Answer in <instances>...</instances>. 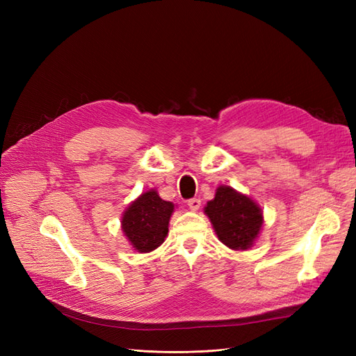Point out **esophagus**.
I'll return each instance as SVG.
<instances>
[{
  "label": "esophagus",
  "mask_w": 356,
  "mask_h": 356,
  "mask_svg": "<svg viewBox=\"0 0 356 356\" xmlns=\"http://www.w3.org/2000/svg\"><path fill=\"white\" fill-rule=\"evenodd\" d=\"M187 204H188V208L191 209V211H197L199 208H200V199H190L188 202H187Z\"/></svg>",
  "instance_id": "34e87169"
}]
</instances>
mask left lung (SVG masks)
Returning <instances> with one entry per match:
<instances>
[{
    "label": "left lung",
    "mask_w": 356,
    "mask_h": 356,
    "mask_svg": "<svg viewBox=\"0 0 356 356\" xmlns=\"http://www.w3.org/2000/svg\"><path fill=\"white\" fill-rule=\"evenodd\" d=\"M218 239L230 250H248L263 227V211L257 202L229 186H220L204 207Z\"/></svg>",
    "instance_id": "1"
}]
</instances>
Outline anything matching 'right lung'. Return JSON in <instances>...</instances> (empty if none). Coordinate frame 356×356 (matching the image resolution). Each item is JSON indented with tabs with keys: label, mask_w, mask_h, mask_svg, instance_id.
<instances>
[{
	"label": "right lung",
	"mask_w": 356,
	"mask_h": 356,
	"mask_svg": "<svg viewBox=\"0 0 356 356\" xmlns=\"http://www.w3.org/2000/svg\"><path fill=\"white\" fill-rule=\"evenodd\" d=\"M175 204L160 199L156 190L143 193L122 217V230L138 252H152L165 242Z\"/></svg>",
	"instance_id": "add662e5"
}]
</instances>
